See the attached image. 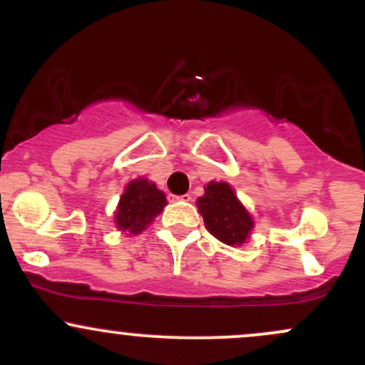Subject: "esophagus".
<instances>
[{
	"label": "esophagus",
	"instance_id": "esophagus-1",
	"mask_svg": "<svg viewBox=\"0 0 365 365\" xmlns=\"http://www.w3.org/2000/svg\"><path fill=\"white\" fill-rule=\"evenodd\" d=\"M171 200H177V202H190L192 195L185 194V195H171Z\"/></svg>",
	"mask_w": 365,
	"mask_h": 365
}]
</instances>
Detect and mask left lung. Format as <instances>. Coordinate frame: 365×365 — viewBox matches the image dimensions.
Instances as JSON below:
<instances>
[{"label": "left lung", "instance_id": "left-lung-1", "mask_svg": "<svg viewBox=\"0 0 365 365\" xmlns=\"http://www.w3.org/2000/svg\"><path fill=\"white\" fill-rule=\"evenodd\" d=\"M197 209L207 232L226 245L245 244L254 228L252 216L226 182H209L197 199Z\"/></svg>", "mask_w": 365, "mask_h": 365}]
</instances>
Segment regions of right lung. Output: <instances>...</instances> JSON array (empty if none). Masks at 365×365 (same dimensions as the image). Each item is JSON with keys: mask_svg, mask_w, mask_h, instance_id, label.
Returning <instances> with one entry per match:
<instances>
[{"mask_svg": "<svg viewBox=\"0 0 365 365\" xmlns=\"http://www.w3.org/2000/svg\"><path fill=\"white\" fill-rule=\"evenodd\" d=\"M166 195L156 187V183L145 178L132 180L120 197L118 207L115 212V223L120 232L139 235L163 207L166 206Z\"/></svg>", "mask_w": 365, "mask_h": 365, "instance_id": "obj_1", "label": "right lung"}]
</instances>
